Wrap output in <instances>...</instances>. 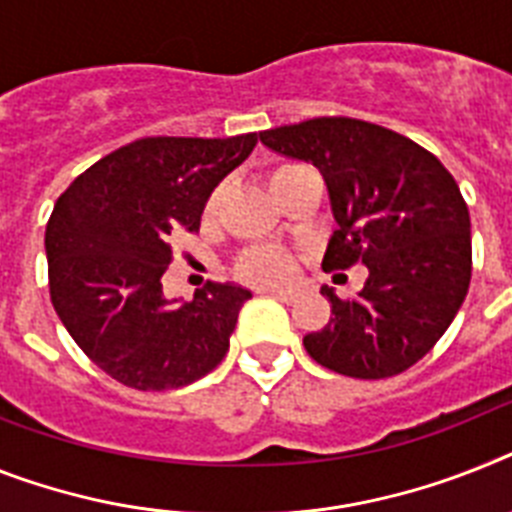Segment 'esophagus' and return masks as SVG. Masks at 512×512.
<instances>
[{
    "mask_svg": "<svg viewBox=\"0 0 512 512\" xmlns=\"http://www.w3.org/2000/svg\"><path fill=\"white\" fill-rule=\"evenodd\" d=\"M265 294L276 296V299H281V302L291 304V302H296L299 291H294V289H265Z\"/></svg>",
    "mask_w": 512,
    "mask_h": 512,
    "instance_id": "obj_1",
    "label": "esophagus"
}]
</instances>
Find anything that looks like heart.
<instances>
[{"label":"heart","mask_w":512,"mask_h":512,"mask_svg":"<svg viewBox=\"0 0 512 512\" xmlns=\"http://www.w3.org/2000/svg\"><path fill=\"white\" fill-rule=\"evenodd\" d=\"M302 171H307L299 163H281L276 169L270 171L268 182L273 195H281L294 176H299ZM223 195H226V187L218 184L213 187L203 205V218L205 223L216 221L218 210H221ZM294 270V260H291L289 252H283L281 247H249L247 252H242V257L236 260V276L247 283H255V286H276L283 283L291 276Z\"/></svg>","instance_id":"b5f03b06"}]
</instances>
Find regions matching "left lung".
I'll return each mask as SVG.
<instances>
[{
    "mask_svg": "<svg viewBox=\"0 0 512 512\" xmlns=\"http://www.w3.org/2000/svg\"><path fill=\"white\" fill-rule=\"evenodd\" d=\"M281 156L317 166L338 229L322 270L364 263L351 299L322 286L328 325L304 336L322 367L382 380L414 367L450 328L471 281V218L453 174L409 137L351 117L260 132Z\"/></svg>",
    "mask_w": 512,
    "mask_h": 512,
    "instance_id": "left-lung-1",
    "label": "left lung"
}]
</instances>
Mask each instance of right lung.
<instances>
[{
    "label": "right lung",
    "mask_w": 512,
    "mask_h": 512,
    "mask_svg": "<svg viewBox=\"0 0 512 512\" xmlns=\"http://www.w3.org/2000/svg\"><path fill=\"white\" fill-rule=\"evenodd\" d=\"M236 137H143L103 156L59 195L46 223L49 294L90 362L135 390L200 380L229 351L249 291L205 283L163 296L179 234L200 229L210 190L252 153Z\"/></svg>",
    "instance_id": "add662e5"
}]
</instances>
